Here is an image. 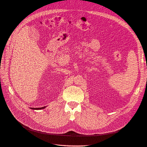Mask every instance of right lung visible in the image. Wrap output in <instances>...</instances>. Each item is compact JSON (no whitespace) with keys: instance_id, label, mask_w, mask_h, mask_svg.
I'll use <instances>...</instances> for the list:
<instances>
[{"instance_id":"obj_1","label":"right lung","mask_w":147,"mask_h":147,"mask_svg":"<svg viewBox=\"0 0 147 147\" xmlns=\"http://www.w3.org/2000/svg\"><path fill=\"white\" fill-rule=\"evenodd\" d=\"M45 107H40V108H30V109L33 110H41V109H45Z\"/></svg>"}]
</instances>
